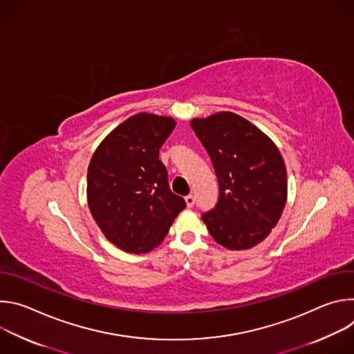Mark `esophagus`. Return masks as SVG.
Returning a JSON list of instances; mask_svg holds the SVG:
<instances>
[{
	"label": "esophagus",
	"mask_w": 354,
	"mask_h": 354,
	"mask_svg": "<svg viewBox=\"0 0 354 354\" xmlns=\"http://www.w3.org/2000/svg\"><path fill=\"white\" fill-rule=\"evenodd\" d=\"M185 201H186V206H187V207H193L194 203H196V198H194L193 194H187V196L185 197Z\"/></svg>",
	"instance_id": "obj_1"
}]
</instances>
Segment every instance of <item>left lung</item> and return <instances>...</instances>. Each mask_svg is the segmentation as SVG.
I'll return each instance as SVG.
<instances>
[{
    "mask_svg": "<svg viewBox=\"0 0 354 354\" xmlns=\"http://www.w3.org/2000/svg\"><path fill=\"white\" fill-rule=\"evenodd\" d=\"M192 129L206 148L217 180L216 206L201 214L214 241L248 249L276 227L287 198V172L273 141L246 119L220 112L193 119Z\"/></svg>",
    "mask_w": 354,
    "mask_h": 354,
    "instance_id": "obj_1",
    "label": "left lung"
}]
</instances>
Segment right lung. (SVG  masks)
Wrapping results in <instances>:
<instances>
[{
	"label": "right lung",
	"mask_w": 354,
	"mask_h": 354,
	"mask_svg": "<svg viewBox=\"0 0 354 354\" xmlns=\"http://www.w3.org/2000/svg\"><path fill=\"white\" fill-rule=\"evenodd\" d=\"M176 123L137 113L96 148L88 167V206L97 227L118 248L145 254L158 246L186 207L172 193L160 148Z\"/></svg>",
	"instance_id": "right-lung-1"
}]
</instances>
